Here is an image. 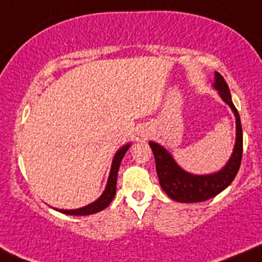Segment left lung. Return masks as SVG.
Masks as SVG:
<instances>
[{
    "instance_id": "left-lung-1",
    "label": "left lung",
    "mask_w": 262,
    "mask_h": 262,
    "mask_svg": "<svg viewBox=\"0 0 262 262\" xmlns=\"http://www.w3.org/2000/svg\"><path fill=\"white\" fill-rule=\"evenodd\" d=\"M214 89L231 107L236 118V143L228 162L219 171L208 175H194L181 168L171 153L161 144L149 142L155 155L156 171L163 191L179 203H200L209 200L231 185L239 170L242 160V126L237 109L232 102L228 84L221 73H214Z\"/></svg>"
}]
</instances>
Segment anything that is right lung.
Segmentation results:
<instances>
[{"label": "right lung", "instance_id": "right-lung-1", "mask_svg": "<svg viewBox=\"0 0 262 262\" xmlns=\"http://www.w3.org/2000/svg\"><path fill=\"white\" fill-rule=\"evenodd\" d=\"M129 147H130V143H126L124 144L120 149L116 150L114 158H113L112 168H110L106 186H105L104 192L100 195V198H97V199L95 200L94 203H91V204L84 205V207L78 208V209H58V208H54V209L63 214H68V215H90V214H95L104 210L105 208L113 202V199H114L116 194V179H118L119 166H120L121 160H123V157L125 156Z\"/></svg>", "mask_w": 262, "mask_h": 262}]
</instances>
